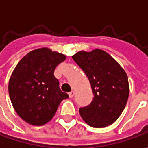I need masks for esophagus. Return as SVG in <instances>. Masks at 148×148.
Returning a JSON list of instances; mask_svg holds the SVG:
<instances>
[{
	"label": "esophagus",
	"instance_id": "1",
	"mask_svg": "<svg viewBox=\"0 0 148 148\" xmlns=\"http://www.w3.org/2000/svg\"><path fill=\"white\" fill-rule=\"evenodd\" d=\"M68 95H69V97H70V98H72V97L74 96V95H75V92H74V91H71V92L68 93Z\"/></svg>",
	"mask_w": 148,
	"mask_h": 148
}]
</instances>
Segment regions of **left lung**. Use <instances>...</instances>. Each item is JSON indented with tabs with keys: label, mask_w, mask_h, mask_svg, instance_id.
<instances>
[{
	"label": "left lung",
	"mask_w": 148,
	"mask_h": 148,
	"mask_svg": "<svg viewBox=\"0 0 148 148\" xmlns=\"http://www.w3.org/2000/svg\"><path fill=\"white\" fill-rule=\"evenodd\" d=\"M73 60L88 77L93 100L80 108L82 119L93 128H105L116 121L127 104L129 95L128 76L121 66L104 50L80 51Z\"/></svg>",
	"instance_id": "left-lung-1"
}]
</instances>
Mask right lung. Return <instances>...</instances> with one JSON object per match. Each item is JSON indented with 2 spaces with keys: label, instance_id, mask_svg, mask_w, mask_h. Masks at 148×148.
<instances>
[{
  "label": "right lung",
  "instance_id": "1",
  "mask_svg": "<svg viewBox=\"0 0 148 148\" xmlns=\"http://www.w3.org/2000/svg\"><path fill=\"white\" fill-rule=\"evenodd\" d=\"M66 59L64 54L48 48L34 49L18 62L9 81V95L18 115L26 123L41 126L55 115L62 92L54 77L56 66Z\"/></svg>",
  "mask_w": 148,
  "mask_h": 148
}]
</instances>
